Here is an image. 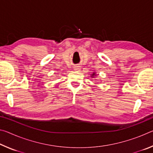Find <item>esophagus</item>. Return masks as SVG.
I'll use <instances>...</instances> for the list:
<instances>
[{
	"mask_svg": "<svg viewBox=\"0 0 153 153\" xmlns=\"http://www.w3.org/2000/svg\"><path fill=\"white\" fill-rule=\"evenodd\" d=\"M80 69H81V68H80V67H79V66H75V67H74V70L76 71H79V70H80Z\"/></svg>",
	"mask_w": 153,
	"mask_h": 153,
	"instance_id": "1",
	"label": "esophagus"
}]
</instances>
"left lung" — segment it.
I'll use <instances>...</instances> for the list:
<instances>
[{
	"instance_id": "obj_1",
	"label": "left lung",
	"mask_w": 153,
	"mask_h": 153,
	"mask_svg": "<svg viewBox=\"0 0 153 153\" xmlns=\"http://www.w3.org/2000/svg\"><path fill=\"white\" fill-rule=\"evenodd\" d=\"M95 75V74L94 73H93V74H92V77H94V76Z\"/></svg>"
}]
</instances>
